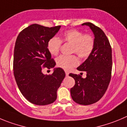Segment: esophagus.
Returning <instances> with one entry per match:
<instances>
[{"instance_id":"esophagus-1","label":"esophagus","mask_w":127,"mask_h":127,"mask_svg":"<svg viewBox=\"0 0 127 127\" xmlns=\"http://www.w3.org/2000/svg\"><path fill=\"white\" fill-rule=\"evenodd\" d=\"M65 73H66V76H67L69 75V73H68V71H65Z\"/></svg>"}]
</instances>
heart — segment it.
<instances>
[{
    "mask_svg": "<svg viewBox=\"0 0 127 127\" xmlns=\"http://www.w3.org/2000/svg\"><path fill=\"white\" fill-rule=\"evenodd\" d=\"M66 42L71 44V53H76L81 59H86L92 54L95 46L94 37L90 34H84L78 30L64 32L60 39L53 37L47 42V49L53 56L58 55L61 44ZM76 56L61 55L56 60L58 66L64 70H69L78 64Z\"/></svg>",
    "mask_w": 127,
    "mask_h": 127,
    "instance_id": "heart-1",
    "label": "heart"
}]
</instances>
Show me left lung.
I'll return each mask as SVG.
<instances>
[{
  "mask_svg": "<svg viewBox=\"0 0 127 127\" xmlns=\"http://www.w3.org/2000/svg\"><path fill=\"white\" fill-rule=\"evenodd\" d=\"M95 36V46L92 54L77 69L86 73V77L70 73L75 80L71 88L73 101L83 105H92L99 101L108 88L112 75V53L110 42L104 32L91 22H85Z\"/></svg>",
  "mask_w": 127,
  "mask_h": 127,
  "instance_id": "8db88e82",
  "label": "left lung"
}]
</instances>
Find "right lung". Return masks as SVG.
I'll return each instance as SVG.
<instances>
[{"mask_svg":"<svg viewBox=\"0 0 127 127\" xmlns=\"http://www.w3.org/2000/svg\"><path fill=\"white\" fill-rule=\"evenodd\" d=\"M61 26L47 28L34 24L19 34L15 41L13 69L20 92L34 105H46L57 98V91L65 77L61 67L51 74H44L56 63L47 49V42L59 31Z\"/></svg>","mask_w":127,"mask_h":127,"instance_id":"right-lung-1","label":"right lung"}]
</instances>
